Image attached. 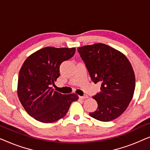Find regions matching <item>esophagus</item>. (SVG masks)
Wrapping results in <instances>:
<instances>
[{"label":"esophagus","instance_id":"34e87169","mask_svg":"<svg viewBox=\"0 0 150 150\" xmlns=\"http://www.w3.org/2000/svg\"><path fill=\"white\" fill-rule=\"evenodd\" d=\"M79 98H81V99H86V98H88V96H79Z\"/></svg>","mask_w":150,"mask_h":150}]
</instances>
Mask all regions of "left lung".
<instances>
[{
  "label": "left lung",
  "instance_id": "1",
  "mask_svg": "<svg viewBox=\"0 0 150 150\" xmlns=\"http://www.w3.org/2000/svg\"><path fill=\"white\" fill-rule=\"evenodd\" d=\"M91 81L101 85L93 98L98 108L89 115L102 122L120 117L132 99L135 75L128 58L116 49L98 43L78 48Z\"/></svg>",
  "mask_w": 150,
  "mask_h": 150
}]
</instances>
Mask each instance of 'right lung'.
<instances>
[{"instance_id": "add662e5", "label": "right lung", "mask_w": 150, "mask_h": 150, "mask_svg": "<svg viewBox=\"0 0 150 150\" xmlns=\"http://www.w3.org/2000/svg\"><path fill=\"white\" fill-rule=\"evenodd\" d=\"M75 48L46 47L30 54L20 69L18 96L28 114L43 123H52L63 118L71 102L79 99L76 93L61 94L51 87L60 76L63 61L74 54Z\"/></svg>"}]
</instances>
